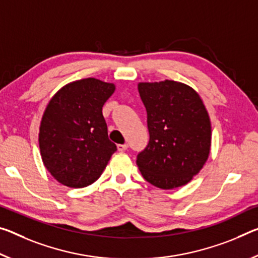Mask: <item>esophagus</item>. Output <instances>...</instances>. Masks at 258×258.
Segmentation results:
<instances>
[{
  "instance_id": "1",
  "label": "esophagus",
  "mask_w": 258,
  "mask_h": 258,
  "mask_svg": "<svg viewBox=\"0 0 258 258\" xmlns=\"http://www.w3.org/2000/svg\"><path fill=\"white\" fill-rule=\"evenodd\" d=\"M128 148V145L127 144H124V145H117V149L119 151H125L126 149Z\"/></svg>"
}]
</instances>
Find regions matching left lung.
Instances as JSON below:
<instances>
[{
  "label": "left lung",
  "instance_id": "8db88e82",
  "mask_svg": "<svg viewBox=\"0 0 258 258\" xmlns=\"http://www.w3.org/2000/svg\"><path fill=\"white\" fill-rule=\"evenodd\" d=\"M138 89L149 131L148 145L137 157L142 177L162 189L186 185L210 153L211 124L201 97L173 80L140 83Z\"/></svg>",
  "mask_w": 258,
  "mask_h": 258
}]
</instances>
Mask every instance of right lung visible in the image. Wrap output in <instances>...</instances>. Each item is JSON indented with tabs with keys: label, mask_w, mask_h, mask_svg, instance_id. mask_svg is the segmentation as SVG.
Returning a JSON list of instances; mask_svg holds the SVG:
<instances>
[{
	"label": "right lung",
	"mask_w": 258,
	"mask_h": 258,
	"mask_svg": "<svg viewBox=\"0 0 258 258\" xmlns=\"http://www.w3.org/2000/svg\"><path fill=\"white\" fill-rule=\"evenodd\" d=\"M113 92V84L87 78L65 85L49 102L39 145L44 166L58 182L73 188L91 185L117 150L102 114Z\"/></svg>",
	"instance_id": "right-lung-1"
}]
</instances>
